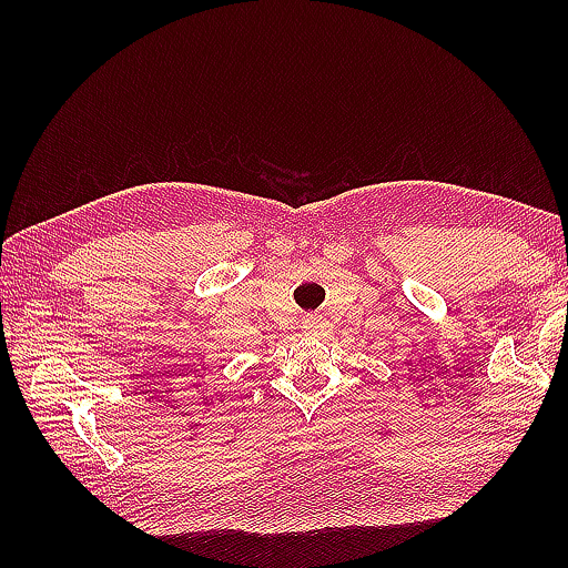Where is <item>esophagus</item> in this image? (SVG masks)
I'll return each mask as SVG.
<instances>
[{"instance_id":"esophagus-1","label":"esophagus","mask_w":568,"mask_h":568,"mask_svg":"<svg viewBox=\"0 0 568 568\" xmlns=\"http://www.w3.org/2000/svg\"><path fill=\"white\" fill-rule=\"evenodd\" d=\"M303 329L305 332H327L329 324L324 322V317H320V315H307V317H303Z\"/></svg>"}]
</instances>
